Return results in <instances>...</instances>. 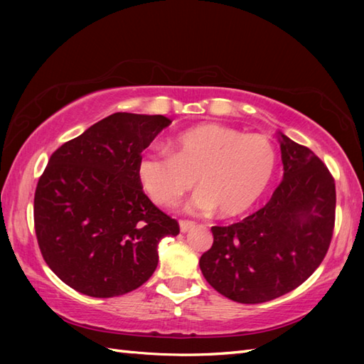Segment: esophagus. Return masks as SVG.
<instances>
[{
  "mask_svg": "<svg viewBox=\"0 0 364 364\" xmlns=\"http://www.w3.org/2000/svg\"><path fill=\"white\" fill-rule=\"evenodd\" d=\"M194 225H196V223L192 222V220H180V230H181V233H186V231H189Z\"/></svg>",
  "mask_w": 364,
  "mask_h": 364,
  "instance_id": "esophagus-1",
  "label": "esophagus"
}]
</instances>
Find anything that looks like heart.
I'll return each instance as SVG.
<instances>
[{
  "label": "heart",
  "instance_id": "1",
  "mask_svg": "<svg viewBox=\"0 0 364 364\" xmlns=\"http://www.w3.org/2000/svg\"><path fill=\"white\" fill-rule=\"evenodd\" d=\"M137 180L154 203L175 205L194 186L191 206L236 218L258 202L277 172V150L267 137L244 134L219 123H203L168 141V153L145 151Z\"/></svg>",
  "mask_w": 364,
  "mask_h": 364
}]
</instances>
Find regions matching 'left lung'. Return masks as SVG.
Wrapping results in <instances>:
<instances>
[{"instance_id":"left-lung-1","label":"left lung","mask_w":364,"mask_h":364,"mask_svg":"<svg viewBox=\"0 0 364 364\" xmlns=\"http://www.w3.org/2000/svg\"><path fill=\"white\" fill-rule=\"evenodd\" d=\"M278 141L283 181L257 213L213 227V247L200 258L206 282L239 304H262L296 289L319 267L333 236V176L310 149L283 133Z\"/></svg>"}]
</instances>
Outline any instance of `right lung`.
I'll use <instances>...</instances> for the list:
<instances>
[{
	"instance_id": "1",
	"label": "right lung",
	"mask_w": 364,
	"mask_h": 364,
	"mask_svg": "<svg viewBox=\"0 0 364 364\" xmlns=\"http://www.w3.org/2000/svg\"><path fill=\"white\" fill-rule=\"evenodd\" d=\"M172 120L115 112L51 154L34 196L42 257L90 297L137 289L158 266V244L180 225L144 194L137 159Z\"/></svg>"
}]
</instances>
